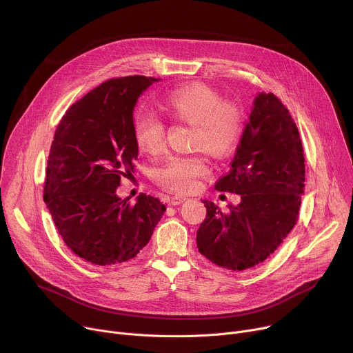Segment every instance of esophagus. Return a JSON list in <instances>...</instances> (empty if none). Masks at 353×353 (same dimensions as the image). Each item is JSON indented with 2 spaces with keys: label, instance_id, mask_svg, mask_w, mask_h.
<instances>
[{
  "label": "esophagus",
  "instance_id": "1",
  "mask_svg": "<svg viewBox=\"0 0 353 353\" xmlns=\"http://www.w3.org/2000/svg\"><path fill=\"white\" fill-rule=\"evenodd\" d=\"M185 199H187L185 196H181V195H173V196H170V198H169V204H172V205H180V204H183V203H184Z\"/></svg>",
  "mask_w": 353,
  "mask_h": 353
}]
</instances>
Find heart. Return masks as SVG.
<instances>
[{
  "label": "heart",
  "mask_w": 353,
  "mask_h": 353,
  "mask_svg": "<svg viewBox=\"0 0 353 353\" xmlns=\"http://www.w3.org/2000/svg\"><path fill=\"white\" fill-rule=\"evenodd\" d=\"M162 114L192 127L191 146L204 149L211 157H230L240 143L243 116L237 106L222 102L221 94L208 85L188 83L169 92L159 103ZM134 141L141 152L149 157L163 154L166 145L165 125L154 116L138 114L132 124ZM210 173L203 154L170 158L158 172L155 180L169 191L187 194L196 188L198 179Z\"/></svg>",
  "instance_id": "1"
}]
</instances>
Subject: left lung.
I'll list each match as a JSON object with an SVG mask.
<instances>
[{
  "mask_svg": "<svg viewBox=\"0 0 353 353\" xmlns=\"http://www.w3.org/2000/svg\"><path fill=\"white\" fill-rule=\"evenodd\" d=\"M305 157L297 127L274 93H259L228 174L215 188L240 195L225 214L203 201L199 253L218 267L244 271L265 261L297 221L305 192Z\"/></svg>",
  "mask_w": 353,
  "mask_h": 353,
  "instance_id": "1",
  "label": "left lung"
}]
</instances>
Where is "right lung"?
<instances>
[{
	"label": "right lung",
	"mask_w": 353,
	"mask_h": 353,
	"mask_svg": "<svg viewBox=\"0 0 353 353\" xmlns=\"http://www.w3.org/2000/svg\"><path fill=\"white\" fill-rule=\"evenodd\" d=\"M158 81L143 75L106 81L74 103L56 130L43 199L64 243L90 264L134 259L166 211L155 196L141 194L130 205L117 195L138 158L134 108Z\"/></svg>",
	"instance_id": "right-lung-1"
}]
</instances>
